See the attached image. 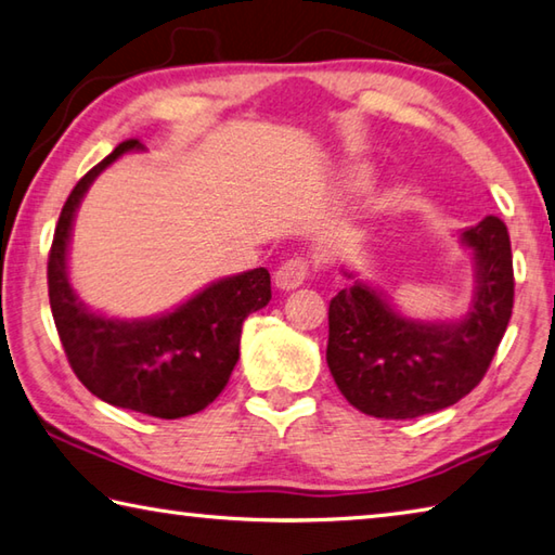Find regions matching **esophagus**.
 <instances>
[{
  "mask_svg": "<svg viewBox=\"0 0 555 555\" xmlns=\"http://www.w3.org/2000/svg\"><path fill=\"white\" fill-rule=\"evenodd\" d=\"M308 279V261L304 257H291L276 269V286L281 291H294Z\"/></svg>",
  "mask_w": 555,
  "mask_h": 555,
  "instance_id": "34e87169",
  "label": "esophagus"
}]
</instances>
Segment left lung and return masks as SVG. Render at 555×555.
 Segmentation results:
<instances>
[{"mask_svg":"<svg viewBox=\"0 0 555 555\" xmlns=\"http://www.w3.org/2000/svg\"><path fill=\"white\" fill-rule=\"evenodd\" d=\"M461 240L476 259V291L461 318H408L364 281L330 300V374L364 415H429L468 396L486 376L515 304L509 233L488 216Z\"/></svg>","mask_w":555,"mask_h":555,"instance_id":"left-lung-1","label":"left lung"}]
</instances>
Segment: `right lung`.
Wrapping results in <instances>:
<instances>
[{
  "label": "right lung",
  "instance_id": "add662e5",
  "mask_svg": "<svg viewBox=\"0 0 555 555\" xmlns=\"http://www.w3.org/2000/svg\"><path fill=\"white\" fill-rule=\"evenodd\" d=\"M138 140L114 153L77 181L60 214L48 255V296L60 341L75 376L108 405L177 420L210 405L240 359L243 322L271 300L264 267L220 279L172 312L147 320H118L89 310L69 286L67 245L75 210L92 181Z\"/></svg>",
  "mask_w": 555,
  "mask_h": 555
}]
</instances>
